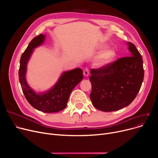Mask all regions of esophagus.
<instances>
[{"label":"esophagus","mask_w":158,"mask_h":158,"mask_svg":"<svg viewBox=\"0 0 158 158\" xmlns=\"http://www.w3.org/2000/svg\"><path fill=\"white\" fill-rule=\"evenodd\" d=\"M89 69H85L83 70V74H84V76L85 77H88L89 76Z\"/></svg>","instance_id":"34e87169"}]
</instances>
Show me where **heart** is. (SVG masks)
Instances as JSON below:
<instances>
[{
	"label": "heart",
	"instance_id": "1",
	"mask_svg": "<svg viewBox=\"0 0 158 158\" xmlns=\"http://www.w3.org/2000/svg\"><path fill=\"white\" fill-rule=\"evenodd\" d=\"M106 45L100 44L98 46V49H102L105 48ZM117 56V51L114 47L106 48L101 52L98 53V54L95 57L94 63L95 66L98 68L104 67L111 63Z\"/></svg>",
	"mask_w": 158,
	"mask_h": 158
}]
</instances>
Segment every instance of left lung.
<instances>
[{
  "label": "left lung",
  "mask_w": 158,
  "mask_h": 158,
  "mask_svg": "<svg viewBox=\"0 0 158 158\" xmlns=\"http://www.w3.org/2000/svg\"><path fill=\"white\" fill-rule=\"evenodd\" d=\"M129 57H122L99 69H92L90 99L95 108L118 111L136 98L144 77L143 60L134 44L127 42Z\"/></svg>",
  "instance_id": "1"
}]
</instances>
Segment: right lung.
I'll return each mask as SVG.
<instances>
[{"label":"right lung","instance_id":"obj_1","mask_svg":"<svg viewBox=\"0 0 158 158\" xmlns=\"http://www.w3.org/2000/svg\"><path fill=\"white\" fill-rule=\"evenodd\" d=\"M45 34L33 38L22 54L19 71V81L23 93L29 103L36 110L44 113H56L64 110L67 105L73 89L83 79L82 70L79 68L63 72L56 83L45 92L37 93L28 85L26 80L27 64L34 49L42 45Z\"/></svg>","mask_w":158,"mask_h":158}]
</instances>
